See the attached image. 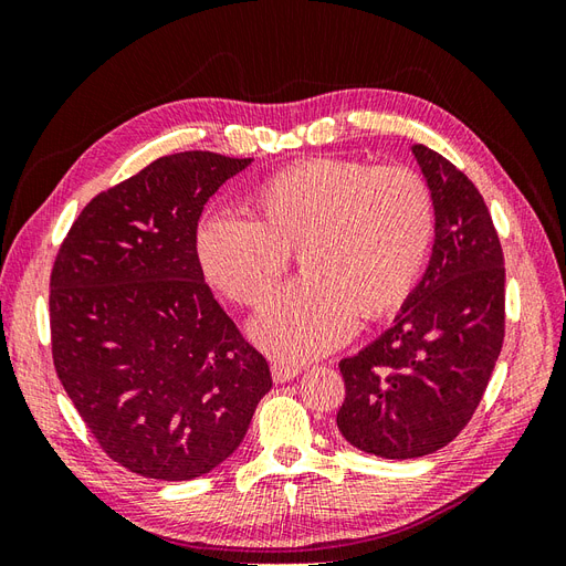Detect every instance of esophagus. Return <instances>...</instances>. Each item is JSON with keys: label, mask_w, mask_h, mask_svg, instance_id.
<instances>
[{"label": "esophagus", "mask_w": 566, "mask_h": 566, "mask_svg": "<svg viewBox=\"0 0 566 566\" xmlns=\"http://www.w3.org/2000/svg\"><path fill=\"white\" fill-rule=\"evenodd\" d=\"M300 373H302V366H287V364H273L271 366L273 382H287V380L297 378Z\"/></svg>", "instance_id": "34e87169"}]
</instances>
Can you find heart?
<instances>
[{"label":"heart","mask_w":566,"mask_h":566,"mask_svg":"<svg viewBox=\"0 0 566 566\" xmlns=\"http://www.w3.org/2000/svg\"><path fill=\"white\" fill-rule=\"evenodd\" d=\"M264 221L212 210L196 248L208 281L238 304H260L281 281L290 252L304 281L290 283L254 316L256 345L306 361L347 342L358 316L397 312L420 281L437 235L427 179L403 165L312 158L262 181Z\"/></svg>","instance_id":"heart-1"}]
</instances>
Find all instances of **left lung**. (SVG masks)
Returning a JSON list of instances; mask_svg holds the SVG:
<instances>
[{
  "label": "left lung",
  "mask_w": 566,
  "mask_h": 566,
  "mask_svg": "<svg viewBox=\"0 0 566 566\" xmlns=\"http://www.w3.org/2000/svg\"><path fill=\"white\" fill-rule=\"evenodd\" d=\"M413 156L437 202L422 281L378 339L342 358L337 430L389 460L430 455L453 441L482 401L505 337V266L476 186L437 150Z\"/></svg>",
  "instance_id": "8db88e82"
}]
</instances>
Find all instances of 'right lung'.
I'll use <instances>...</instances> for the list:
<instances>
[{
    "label": "right lung",
    "mask_w": 566,
    "mask_h": 566,
    "mask_svg": "<svg viewBox=\"0 0 566 566\" xmlns=\"http://www.w3.org/2000/svg\"><path fill=\"white\" fill-rule=\"evenodd\" d=\"M250 163L210 150L153 160L80 212L51 269L59 380L134 474H208L271 389L266 358L214 300L196 248L205 202Z\"/></svg>",
    "instance_id": "right-lung-1"
}]
</instances>
